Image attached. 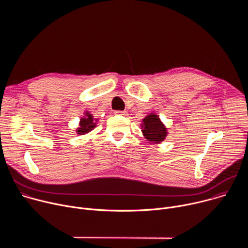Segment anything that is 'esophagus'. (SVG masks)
Segmentation results:
<instances>
[{"instance_id":"esophagus-1","label":"esophagus","mask_w":248,"mask_h":248,"mask_svg":"<svg viewBox=\"0 0 248 248\" xmlns=\"http://www.w3.org/2000/svg\"><path fill=\"white\" fill-rule=\"evenodd\" d=\"M115 114L119 116H126V111H116Z\"/></svg>"}]
</instances>
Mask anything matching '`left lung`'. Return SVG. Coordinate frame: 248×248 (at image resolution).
Returning <instances> with one entry per match:
<instances>
[{"label": "left lung", "instance_id": "obj_1", "mask_svg": "<svg viewBox=\"0 0 248 248\" xmlns=\"http://www.w3.org/2000/svg\"><path fill=\"white\" fill-rule=\"evenodd\" d=\"M144 137L151 142L160 143L167 136V128L156 114H149L141 124Z\"/></svg>", "mask_w": 248, "mask_h": 248}]
</instances>
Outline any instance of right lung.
Segmentation results:
<instances>
[{"mask_svg":"<svg viewBox=\"0 0 248 248\" xmlns=\"http://www.w3.org/2000/svg\"><path fill=\"white\" fill-rule=\"evenodd\" d=\"M96 121L92 115H90L88 112H85V116L80 119L79 127L77 129L78 134L83 135L89 131H91L96 126Z\"/></svg>","mask_w":248,"mask_h":248,"instance_id":"obj_1","label":"right lung"}]
</instances>
